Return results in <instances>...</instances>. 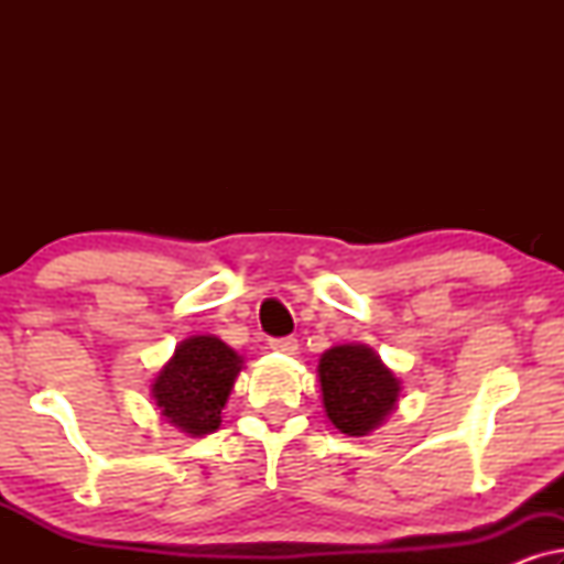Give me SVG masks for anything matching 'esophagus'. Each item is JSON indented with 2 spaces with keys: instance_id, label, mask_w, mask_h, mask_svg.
<instances>
[{
  "instance_id": "34e87169",
  "label": "esophagus",
  "mask_w": 564,
  "mask_h": 564,
  "mask_svg": "<svg viewBox=\"0 0 564 564\" xmlns=\"http://www.w3.org/2000/svg\"><path fill=\"white\" fill-rule=\"evenodd\" d=\"M269 349L280 351V354H295V351H297V338H295V336L272 338V341H269Z\"/></svg>"
}]
</instances>
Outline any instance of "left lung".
Masks as SVG:
<instances>
[{
  "label": "left lung",
  "mask_w": 564,
  "mask_h": 564,
  "mask_svg": "<svg viewBox=\"0 0 564 564\" xmlns=\"http://www.w3.org/2000/svg\"><path fill=\"white\" fill-rule=\"evenodd\" d=\"M328 421L346 436H369L398 408L400 380L367 344H338L318 359Z\"/></svg>",
  "instance_id": "left-lung-1"
}]
</instances>
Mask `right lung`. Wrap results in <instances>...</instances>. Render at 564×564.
I'll return each mask as SVG.
<instances>
[{"mask_svg": "<svg viewBox=\"0 0 564 564\" xmlns=\"http://www.w3.org/2000/svg\"><path fill=\"white\" fill-rule=\"evenodd\" d=\"M243 357L218 336H189L151 382V398L166 423L187 436H207L220 426Z\"/></svg>", "mask_w": 564, "mask_h": 564, "instance_id": "1", "label": "right lung"}]
</instances>
